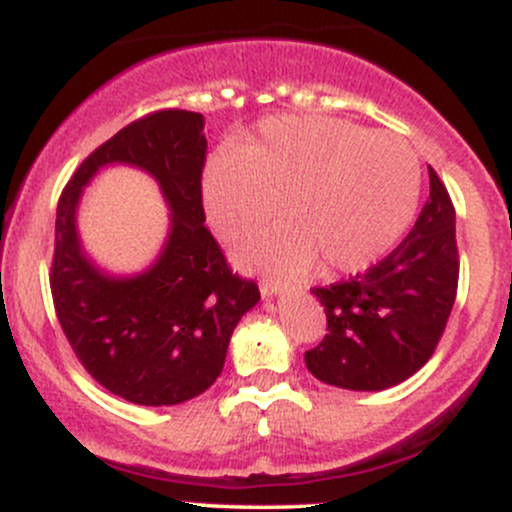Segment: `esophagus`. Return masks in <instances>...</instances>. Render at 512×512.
I'll use <instances>...</instances> for the list:
<instances>
[{
  "mask_svg": "<svg viewBox=\"0 0 512 512\" xmlns=\"http://www.w3.org/2000/svg\"><path fill=\"white\" fill-rule=\"evenodd\" d=\"M260 291H262L264 298L274 296V293L279 291V279H276V276H262V279H260Z\"/></svg>",
  "mask_w": 512,
  "mask_h": 512,
  "instance_id": "obj_1",
  "label": "esophagus"
}]
</instances>
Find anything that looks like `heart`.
Here are the masks:
<instances>
[{"label": "heart", "instance_id": "obj_1", "mask_svg": "<svg viewBox=\"0 0 512 512\" xmlns=\"http://www.w3.org/2000/svg\"><path fill=\"white\" fill-rule=\"evenodd\" d=\"M421 190L419 156L399 134L317 115L262 122L231 158L204 173V211L216 236L262 231L281 202L284 228L243 245L250 264L325 276L366 269L397 243Z\"/></svg>", "mask_w": 512, "mask_h": 512}]
</instances>
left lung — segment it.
Listing matches in <instances>:
<instances>
[{"label":"left lung","instance_id":"1","mask_svg":"<svg viewBox=\"0 0 512 512\" xmlns=\"http://www.w3.org/2000/svg\"><path fill=\"white\" fill-rule=\"evenodd\" d=\"M431 192L409 236L366 272L313 293L325 305L327 334L305 351L322 383L385 390L414 375L443 337L460 279L455 207L428 168Z\"/></svg>","mask_w":512,"mask_h":512}]
</instances>
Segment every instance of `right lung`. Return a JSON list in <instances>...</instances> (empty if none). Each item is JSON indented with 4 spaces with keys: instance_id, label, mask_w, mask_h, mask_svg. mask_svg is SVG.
Masks as SVG:
<instances>
[{
    "instance_id": "add662e5",
    "label": "right lung",
    "mask_w": 512,
    "mask_h": 512,
    "mask_svg": "<svg viewBox=\"0 0 512 512\" xmlns=\"http://www.w3.org/2000/svg\"><path fill=\"white\" fill-rule=\"evenodd\" d=\"M202 129V115L178 108L129 122L84 158L57 202L50 291L64 337L98 385L144 407L180 404L209 390L238 320L260 301L255 281L233 272L204 226ZM117 160L149 169L174 209L167 250L134 280H108L93 270L73 228L80 187Z\"/></svg>"
}]
</instances>
